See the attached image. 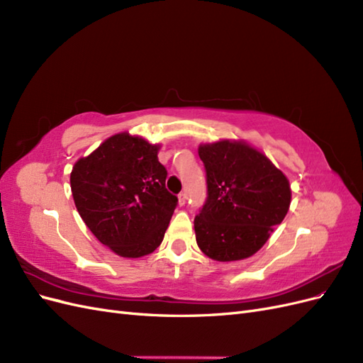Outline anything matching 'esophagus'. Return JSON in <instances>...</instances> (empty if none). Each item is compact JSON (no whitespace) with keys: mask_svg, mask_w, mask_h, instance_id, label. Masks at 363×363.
I'll return each mask as SVG.
<instances>
[{"mask_svg":"<svg viewBox=\"0 0 363 363\" xmlns=\"http://www.w3.org/2000/svg\"><path fill=\"white\" fill-rule=\"evenodd\" d=\"M184 203H186V194L182 192V194H179V204L184 206Z\"/></svg>","mask_w":363,"mask_h":363,"instance_id":"esophagus-1","label":"esophagus"}]
</instances>
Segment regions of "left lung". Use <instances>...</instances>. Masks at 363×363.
Wrapping results in <instances>:
<instances>
[{
  "label": "left lung",
  "instance_id": "8db88e82",
  "mask_svg": "<svg viewBox=\"0 0 363 363\" xmlns=\"http://www.w3.org/2000/svg\"><path fill=\"white\" fill-rule=\"evenodd\" d=\"M207 201L195 216L196 244L216 262L251 257L291 206V184L267 155L242 139L200 144Z\"/></svg>",
  "mask_w": 363,
  "mask_h": 363
}]
</instances>
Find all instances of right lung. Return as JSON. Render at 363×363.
Listing matches in <instances>:
<instances>
[{"instance_id": "right-lung-1", "label": "right lung", "mask_w": 363, "mask_h": 363, "mask_svg": "<svg viewBox=\"0 0 363 363\" xmlns=\"http://www.w3.org/2000/svg\"><path fill=\"white\" fill-rule=\"evenodd\" d=\"M160 144L128 131L107 138L71 171L77 211L94 236L115 255L138 259L163 240L177 196L164 188Z\"/></svg>"}]
</instances>
